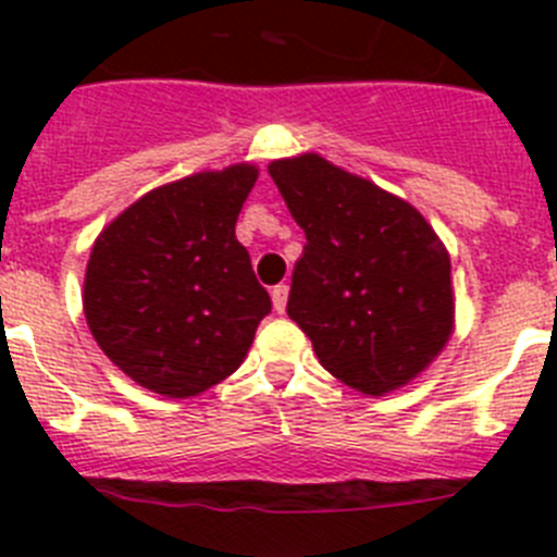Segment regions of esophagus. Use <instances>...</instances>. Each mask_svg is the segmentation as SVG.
<instances>
[{
	"label": "esophagus",
	"mask_w": 557,
	"mask_h": 557,
	"mask_svg": "<svg viewBox=\"0 0 557 557\" xmlns=\"http://www.w3.org/2000/svg\"><path fill=\"white\" fill-rule=\"evenodd\" d=\"M270 298H273V309H275V312L282 314L284 309H287V298H289V287H287V284H278V287L270 289Z\"/></svg>",
	"instance_id": "1"
}]
</instances>
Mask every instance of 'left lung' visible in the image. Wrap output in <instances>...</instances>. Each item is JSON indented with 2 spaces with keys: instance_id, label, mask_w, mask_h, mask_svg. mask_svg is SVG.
<instances>
[{
  "instance_id": "8db88e82",
  "label": "left lung",
  "mask_w": 557,
  "mask_h": 557,
  "mask_svg": "<svg viewBox=\"0 0 557 557\" xmlns=\"http://www.w3.org/2000/svg\"><path fill=\"white\" fill-rule=\"evenodd\" d=\"M307 248L287 314L343 385L385 396L435 362L455 332L451 259L416 206L301 152L268 164Z\"/></svg>"
}]
</instances>
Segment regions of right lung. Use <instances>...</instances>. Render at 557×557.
<instances>
[{"mask_svg":"<svg viewBox=\"0 0 557 557\" xmlns=\"http://www.w3.org/2000/svg\"><path fill=\"white\" fill-rule=\"evenodd\" d=\"M256 178L259 166L243 161L156 186L95 239L83 312L97 346L136 385L198 396L248 357L270 312L236 239Z\"/></svg>","mask_w":557,"mask_h":557,"instance_id":"obj_1","label":"right lung"}]
</instances>
